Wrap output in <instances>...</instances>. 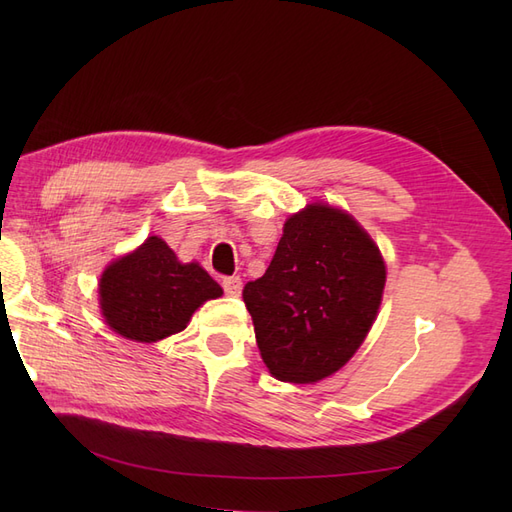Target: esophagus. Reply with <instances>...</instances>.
<instances>
[{
    "mask_svg": "<svg viewBox=\"0 0 512 512\" xmlns=\"http://www.w3.org/2000/svg\"><path fill=\"white\" fill-rule=\"evenodd\" d=\"M222 286H224V292L228 294V297H239L243 284H241V277L239 275H230V277H224Z\"/></svg>",
    "mask_w": 512,
    "mask_h": 512,
    "instance_id": "esophagus-1",
    "label": "esophagus"
}]
</instances>
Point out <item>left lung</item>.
Listing matches in <instances>:
<instances>
[{
  "mask_svg": "<svg viewBox=\"0 0 512 512\" xmlns=\"http://www.w3.org/2000/svg\"><path fill=\"white\" fill-rule=\"evenodd\" d=\"M386 267L350 213L322 203L290 215L265 275L243 288L271 376L314 384L342 369L378 316Z\"/></svg>",
  "mask_w": 512,
  "mask_h": 512,
  "instance_id": "left-lung-1",
  "label": "left lung"
}]
</instances>
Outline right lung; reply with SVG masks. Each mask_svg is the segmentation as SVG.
Returning a JSON list of instances; mask_svg holds the SVG:
<instances>
[{"instance_id": "right-lung-1", "label": "right lung", "mask_w": 512, "mask_h": 512, "mask_svg": "<svg viewBox=\"0 0 512 512\" xmlns=\"http://www.w3.org/2000/svg\"><path fill=\"white\" fill-rule=\"evenodd\" d=\"M98 286L108 327L143 344L183 331L200 305L222 297L220 284L198 262L183 265L160 237L111 262Z\"/></svg>"}]
</instances>
